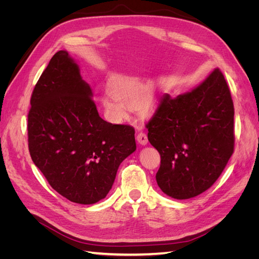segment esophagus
Wrapping results in <instances>:
<instances>
[{
  "label": "esophagus",
  "instance_id": "1",
  "mask_svg": "<svg viewBox=\"0 0 259 259\" xmlns=\"http://www.w3.org/2000/svg\"><path fill=\"white\" fill-rule=\"evenodd\" d=\"M136 139H137V142L140 145H143V146H146L148 144V137H147V135L145 134V133H143V132L139 133V134L136 137Z\"/></svg>",
  "mask_w": 259,
  "mask_h": 259
}]
</instances>
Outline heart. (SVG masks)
<instances>
[{
  "mask_svg": "<svg viewBox=\"0 0 259 259\" xmlns=\"http://www.w3.org/2000/svg\"><path fill=\"white\" fill-rule=\"evenodd\" d=\"M150 89V85L136 76L115 77L108 86V93L111 98L101 99V107L108 119L113 123L126 120L127 112L125 107L136 105L138 111L151 114L156 110L158 101Z\"/></svg>",
  "mask_w": 259,
  "mask_h": 259,
  "instance_id": "1",
  "label": "heart"
}]
</instances>
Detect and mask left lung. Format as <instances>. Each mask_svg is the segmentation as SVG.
<instances>
[{"mask_svg":"<svg viewBox=\"0 0 259 259\" xmlns=\"http://www.w3.org/2000/svg\"><path fill=\"white\" fill-rule=\"evenodd\" d=\"M233 116L231 94L219 69L176 98L161 97L147 128L161 155L155 179L164 193L190 199L216 182L233 153Z\"/></svg>","mask_w":259,"mask_h":259,"instance_id":"8db88e82","label":"left lung"}]
</instances>
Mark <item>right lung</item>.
<instances>
[{
  "instance_id": "obj_1",
  "label": "right lung",
  "mask_w": 259,
  "mask_h": 259,
  "mask_svg": "<svg viewBox=\"0 0 259 259\" xmlns=\"http://www.w3.org/2000/svg\"><path fill=\"white\" fill-rule=\"evenodd\" d=\"M90 85L67 51L52 57L31 96V159L54 190L94 204L110 191L120 164L136 150L135 130L101 119Z\"/></svg>"
}]
</instances>
